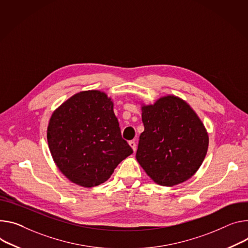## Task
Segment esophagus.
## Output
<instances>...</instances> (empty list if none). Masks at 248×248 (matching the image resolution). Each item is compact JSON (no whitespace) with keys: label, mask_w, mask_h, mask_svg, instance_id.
<instances>
[{"label":"esophagus","mask_w":248,"mask_h":248,"mask_svg":"<svg viewBox=\"0 0 248 248\" xmlns=\"http://www.w3.org/2000/svg\"><path fill=\"white\" fill-rule=\"evenodd\" d=\"M128 144L130 145V147L132 148L133 151L137 150V143H136V141H134V140H130V141L128 142Z\"/></svg>","instance_id":"34e87169"}]
</instances>
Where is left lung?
I'll return each mask as SVG.
<instances>
[{
	"label": "left lung",
	"mask_w": 248,
	"mask_h": 248,
	"mask_svg": "<svg viewBox=\"0 0 248 248\" xmlns=\"http://www.w3.org/2000/svg\"><path fill=\"white\" fill-rule=\"evenodd\" d=\"M144 131L137 159L153 181L174 186L191 178L209 146L207 130L190 106L175 96L142 107Z\"/></svg>",
	"instance_id": "8db88e82"
}]
</instances>
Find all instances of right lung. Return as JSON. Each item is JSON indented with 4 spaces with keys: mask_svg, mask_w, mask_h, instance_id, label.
<instances>
[{
    "mask_svg": "<svg viewBox=\"0 0 248 248\" xmlns=\"http://www.w3.org/2000/svg\"><path fill=\"white\" fill-rule=\"evenodd\" d=\"M114 105L100 91L80 92L51 116L47 141L53 160L71 182L98 186L133 151L122 138Z\"/></svg>",
    "mask_w": 248,
    "mask_h": 248,
    "instance_id": "obj_1",
    "label": "right lung"
}]
</instances>
